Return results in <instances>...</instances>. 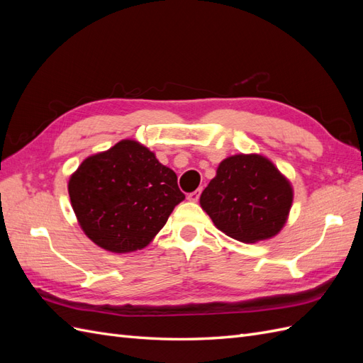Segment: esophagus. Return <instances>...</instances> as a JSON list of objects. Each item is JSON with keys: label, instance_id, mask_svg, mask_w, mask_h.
Masks as SVG:
<instances>
[{"label": "esophagus", "instance_id": "esophagus-1", "mask_svg": "<svg viewBox=\"0 0 363 363\" xmlns=\"http://www.w3.org/2000/svg\"><path fill=\"white\" fill-rule=\"evenodd\" d=\"M200 194H201V188L191 192V194H188V200L192 201V203H196V201H199V199H200Z\"/></svg>", "mask_w": 363, "mask_h": 363}]
</instances>
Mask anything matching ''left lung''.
<instances>
[{"instance_id":"8db88e82","label":"left lung","mask_w":363,"mask_h":363,"mask_svg":"<svg viewBox=\"0 0 363 363\" xmlns=\"http://www.w3.org/2000/svg\"><path fill=\"white\" fill-rule=\"evenodd\" d=\"M292 200V184L276 164L256 152H240L218 164L200 204L223 233L255 244L280 233Z\"/></svg>"}]
</instances>
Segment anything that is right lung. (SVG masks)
Wrapping results in <instances>:
<instances>
[{"mask_svg":"<svg viewBox=\"0 0 363 363\" xmlns=\"http://www.w3.org/2000/svg\"><path fill=\"white\" fill-rule=\"evenodd\" d=\"M68 192L84 235L118 255L145 248L184 200L175 172L133 139L86 157Z\"/></svg>","mask_w":363,"mask_h":363,"instance_id":"1","label":"right lung"}]
</instances>
